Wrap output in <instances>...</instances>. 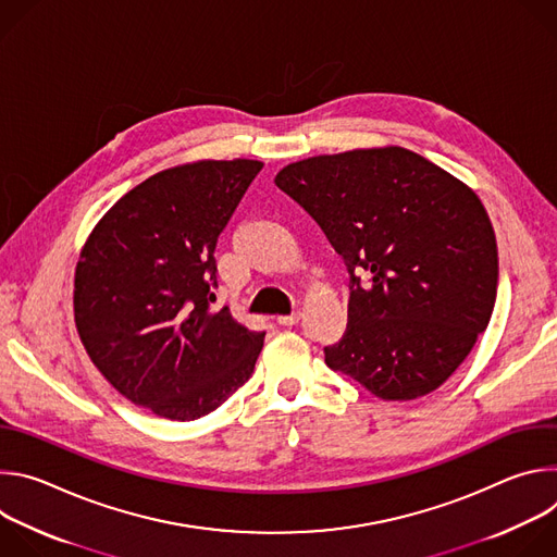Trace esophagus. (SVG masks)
<instances>
[{"label": "esophagus", "mask_w": 557, "mask_h": 557, "mask_svg": "<svg viewBox=\"0 0 557 557\" xmlns=\"http://www.w3.org/2000/svg\"><path fill=\"white\" fill-rule=\"evenodd\" d=\"M299 322V310L297 312H290V314H280L277 317V324L280 326H295Z\"/></svg>", "instance_id": "1"}]
</instances>
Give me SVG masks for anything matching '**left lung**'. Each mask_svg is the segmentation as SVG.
Instances as JSON below:
<instances>
[{"label": "left lung", "instance_id": "obj_1", "mask_svg": "<svg viewBox=\"0 0 557 557\" xmlns=\"http://www.w3.org/2000/svg\"><path fill=\"white\" fill-rule=\"evenodd\" d=\"M275 185L322 226L350 273L348 326L324 348L329 368L385 401L445 383L496 304L498 247L479 196L404 147L312 156Z\"/></svg>", "mask_w": 557, "mask_h": 557}]
</instances>
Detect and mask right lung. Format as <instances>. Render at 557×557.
<instances>
[{"label": "right lung", "instance_id": "right-lung-1", "mask_svg": "<svg viewBox=\"0 0 557 557\" xmlns=\"http://www.w3.org/2000/svg\"><path fill=\"white\" fill-rule=\"evenodd\" d=\"M260 161L158 172L95 226L74 273V322L92 363L134 406L194 421L253 372L264 333L211 310L215 243Z\"/></svg>", "mask_w": 557, "mask_h": 557}]
</instances>
